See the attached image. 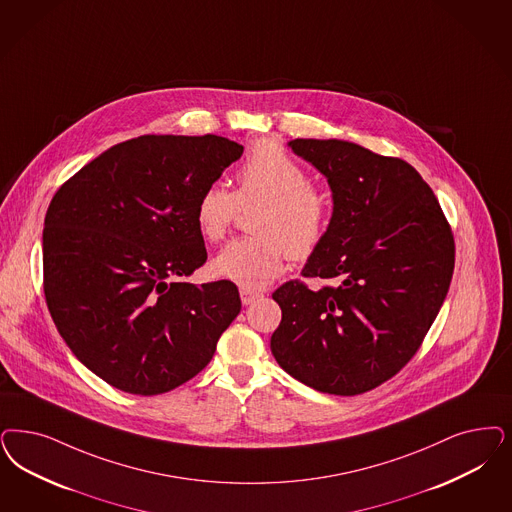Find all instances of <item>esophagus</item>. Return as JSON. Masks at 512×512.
Returning a JSON list of instances; mask_svg holds the SVG:
<instances>
[{"mask_svg": "<svg viewBox=\"0 0 512 512\" xmlns=\"http://www.w3.org/2000/svg\"><path fill=\"white\" fill-rule=\"evenodd\" d=\"M263 297V293H259V291H251V289H246V287H242L240 289V299L244 304H251V302H255L257 299H261Z\"/></svg>", "mask_w": 512, "mask_h": 512, "instance_id": "esophagus-1", "label": "esophagus"}]
</instances>
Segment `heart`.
<instances>
[{
	"label": "heart",
	"instance_id": "obj_1",
	"mask_svg": "<svg viewBox=\"0 0 512 512\" xmlns=\"http://www.w3.org/2000/svg\"><path fill=\"white\" fill-rule=\"evenodd\" d=\"M236 191L213 183L196 204V227L208 242L227 236L240 210L261 208L255 236L230 242L212 261L217 278L259 289L282 274L285 255L304 261L316 253L329 227V202L310 185L308 172L278 143H257L236 176Z\"/></svg>",
	"mask_w": 512,
	"mask_h": 512
}]
</instances>
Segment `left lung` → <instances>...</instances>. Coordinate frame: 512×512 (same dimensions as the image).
<instances>
[{
    "label": "left lung",
    "mask_w": 512,
    "mask_h": 512,
    "mask_svg": "<svg viewBox=\"0 0 512 512\" xmlns=\"http://www.w3.org/2000/svg\"><path fill=\"white\" fill-rule=\"evenodd\" d=\"M333 193L327 234L287 282L270 350L283 371L331 395L384 384L418 352L454 272V234L441 204L405 160L342 140H293Z\"/></svg>",
    "instance_id": "obj_1"
}]
</instances>
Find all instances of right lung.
I'll list each match as a JSON object with an SVG mask.
<instances>
[{"label":"right lung","mask_w":512,"mask_h":512,"mask_svg":"<svg viewBox=\"0 0 512 512\" xmlns=\"http://www.w3.org/2000/svg\"><path fill=\"white\" fill-rule=\"evenodd\" d=\"M244 147L221 136H140L107 149L53 196L43 289L73 355L113 388L160 395L210 361L240 314L229 280L185 282L206 263L196 204Z\"/></svg>","instance_id":"right-lung-1"}]
</instances>
